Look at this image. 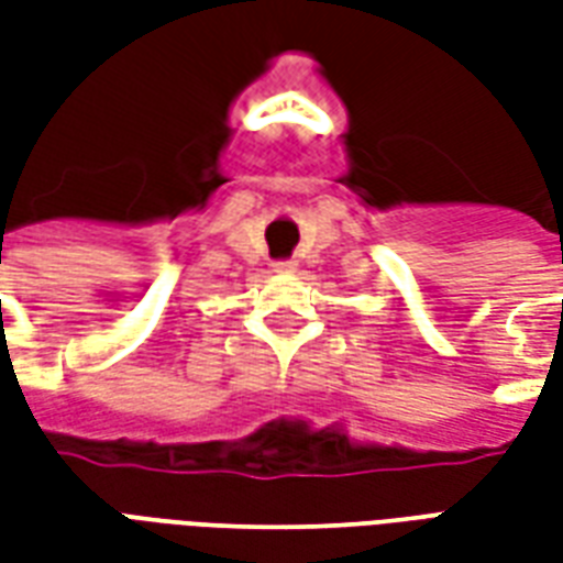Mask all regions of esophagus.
Returning a JSON list of instances; mask_svg holds the SVG:
<instances>
[{"instance_id": "1", "label": "esophagus", "mask_w": 563, "mask_h": 563, "mask_svg": "<svg viewBox=\"0 0 563 563\" xmlns=\"http://www.w3.org/2000/svg\"><path fill=\"white\" fill-rule=\"evenodd\" d=\"M295 268H298V262H292V258H289V262H277V265H274V271H277V274H295Z\"/></svg>"}]
</instances>
